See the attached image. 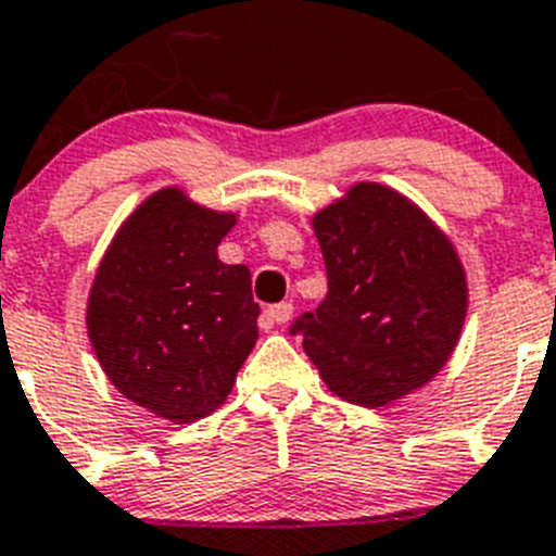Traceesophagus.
<instances>
[{"label":"esophagus","mask_w":556,"mask_h":556,"mask_svg":"<svg viewBox=\"0 0 556 556\" xmlns=\"http://www.w3.org/2000/svg\"><path fill=\"white\" fill-rule=\"evenodd\" d=\"M291 316H293L291 302H279V305H271L268 311L263 313V327L268 330V327H274V325H285V321H288Z\"/></svg>","instance_id":"34e87169"}]
</instances>
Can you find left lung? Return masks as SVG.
<instances>
[{
	"instance_id": "8db88e82",
	"label": "left lung",
	"mask_w": 556,
	"mask_h": 556,
	"mask_svg": "<svg viewBox=\"0 0 556 556\" xmlns=\"http://www.w3.org/2000/svg\"><path fill=\"white\" fill-rule=\"evenodd\" d=\"M327 296L293 325L336 397L389 408L437 378L465 327L470 288L456 245L408 195L355 181L311 218Z\"/></svg>"
}]
</instances>
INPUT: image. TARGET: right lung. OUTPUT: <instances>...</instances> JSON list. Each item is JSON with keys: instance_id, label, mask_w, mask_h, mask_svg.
I'll return each mask as SVG.
<instances>
[{"instance_id": "1", "label": "right lung", "mask_w": 556, "mask_h": 556, "mask_svg": "<svg viewBox=\"0 0 556 556\" xmlns=\"http://www.w3.org/2000/svg\"><path fill=\"white\" fill-rule=\"evenodd\" d=\"M170 185L119 224L86 299V332L125 400L173 425L218 412L257 344L245 265L218 257L238 224Z\"/></svg>"}]
</instances>
